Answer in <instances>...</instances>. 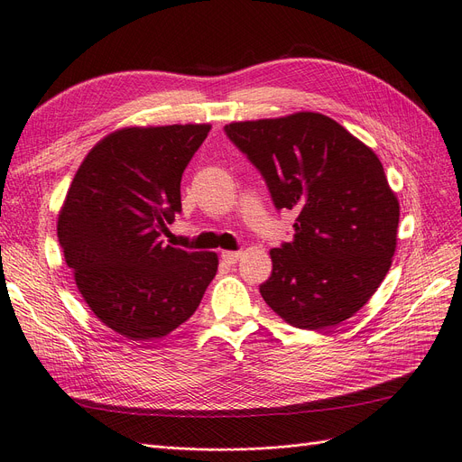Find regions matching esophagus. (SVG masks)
Masks as SVG:
<instances>
[{
  "label": "esophagus",
  "mask_w": 462,
  "mask_h": 462,
  "mask_svg": "<svg viewBox=\"0 0 462 462\" xmlns=\"http://www.w3.org/2000/svg\"><path fill=\"white\" fill-rule=\"evenodd\" d=\"M240 257H242L240 251H222L220 253V259L226 264H236L237 261H240Z\"/></svg>",
  "instance_id": "1"
}]
</instances>
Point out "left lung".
<instances>
[{"label":"left lung","mask_w":462,"mask_h":462,"mask_svg":"<svg viewBox=\"0 0 462 462\" xmlns=\"http://www.w3.org/2000/svg\"><path fill=\"white\" fill-rule=\"evenodd\" d=\"M225 131L261 171L276 208L297 211L293 242L270 251L266 304L309 331L352 318L383 283L398 240L400 201L377 153L318 112Z\"/></svg>","instance_id":"8db88e82"}]
</instances>
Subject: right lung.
<instances>
[{
  "mask_svg": "<svg viewBox=\"0 0 462 462\" xmlns=\"http://www.w3.org/2000/svg\"><path fill=\"white\" fill-rule=\"evenodd\" d=\"M209 124L122 127L98 141L68 188L57 234L89 310L131 340L175 331L218 268L213 251L165 245L180 179Z\"/></svg>",
  "mask_w": 462,
  "mask_h": 462,
  "instance_id": "1",
  "label": "right lung"
}]
</instances>
